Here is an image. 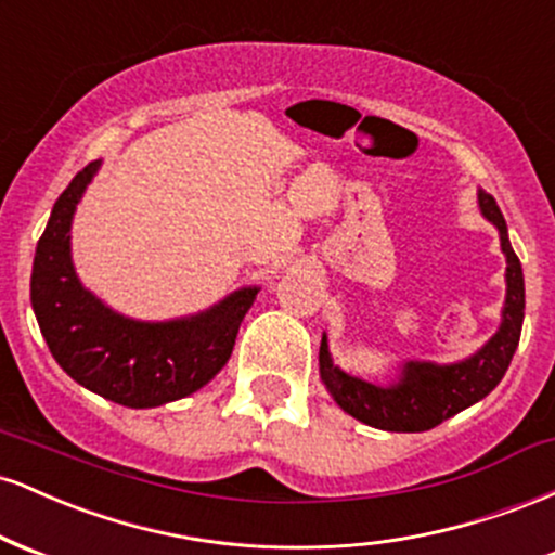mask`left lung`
Wrapping results in <instances>:
<instances>
[{
  "label": "left lung",
  "instance_id": "left-lung-1",
  "mask_svg": "<svg viewBox=\"0 0 555 555\" xmlns=\"http://www.w3.org/2000/svg\"><path fill=\"white\" fill-rule=\"evenodd\" d=\"M477 206L490 224L499 229L501 253L506 258V299L501 308L499 331L464 360H404L391 384H371L358 375L344 373L331 360L328 339L323 334L321 352H318L323 386L336 404L360 423L391 433L430 430L443 420L454 417L456 412L486 399L506 375L525 321V273L508 242L506 219L495 206L493 195L477 190Z\"/></svg>",
  "mask_w": 555,
  "mask_h": 555
}]
</instances>
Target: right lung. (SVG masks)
<instances>
[{
    "label": "right lung",
    "mask_w": 555,
    "mask_h": 555,
    "mask_svg": "<svg viewBox=\"0 0 555 555\" xmlns=\"http://www.w3.org/2000/svg\"><path fill=\"white\" fill-rule=\"evenodd\" d=\"M101 158L56 197L36 245L30 305L49 352L69 378L114 404L149 410L203 388L232 358L242 318L260 286H240L201 313L140 321L117 313L80 282L73 263V219Z\"/></svg>",
    "instance_id": "add662e5"
}]
</instances>
